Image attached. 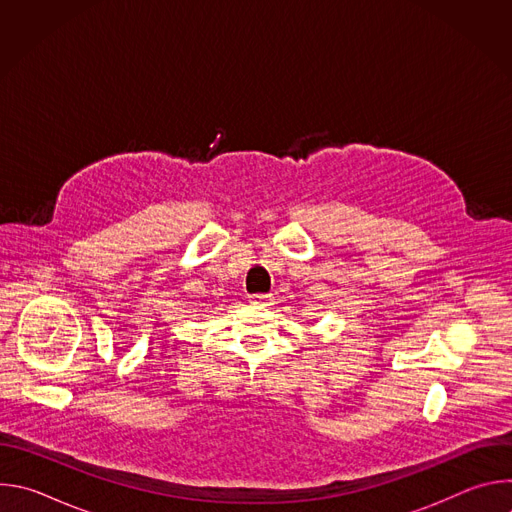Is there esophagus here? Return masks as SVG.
<instances>
[{"instance_id": "obj_1", "label": "esophagus", "mask_w": 512, "mask_h": 512, "mask_svg": "<svg viewBox=\"0 0 512 512\" xmlns=\"http://www.w3.org/2000/svg\"><path fill=\"white\" fill-rule=\"evenodd\" d=\"M269 300H271L269 294H255V296H251V302H253V304H267Z\"/></svg>"}]
</instances>
